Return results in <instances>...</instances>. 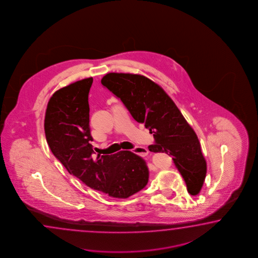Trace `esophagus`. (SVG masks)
<instances>
[{"label":"esophagus","instance_id":"esophagus-1","mask_svg":"<svg viewBox=\"0 0 258 258\" xmlns=\"http://www.w3.org/2000/svg\"><path fill=\"white\" fill-rule=\"evenodd\" d=\"M132 152L137 154L138 156H141V157H146V156H147V154H148V150H147V148L142 147H135Z\"/></svg>","mask_w":258,"mask_h":258}]
</instances>
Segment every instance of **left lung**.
<instances>
[{"instance_id": "8db88e82", "label": "left lung", "mask_w": 258, "mask_h": 258, "mask_svg": "<svg viewBox=\"0 0 258 258\" xmlns=\"http://www.w3.org/2000/svg\"><path fill=\"white\" fill-rule=\"evenodd\" d=\"M101 84L153 134L155 145L148 147L149 151L172 157L187 191L197 195L206 177V160L196 133L166 91L147 77L130 73H108Z\"/></svg>"}]
</instances>
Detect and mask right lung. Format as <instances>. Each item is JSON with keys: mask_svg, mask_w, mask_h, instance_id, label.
<instances>
[{"mask_svg": "<svg viewBox=\"0 0 258 258\" xmlns=\"http://www.w3.org/2000/svg\"><path fill=\"white\" fill-rule=\"evenodd\" d=\"M92 81V78L76 81L52 95L44 124L46 142L69 173L88 187L110 197L126 199L147 186L148 167L131 151L95 155L88 101Z\"/></svg>", "mask_w": 258, "mask_h": 258, "instance_id": "1", "label": "right lung"}]
</instances>
